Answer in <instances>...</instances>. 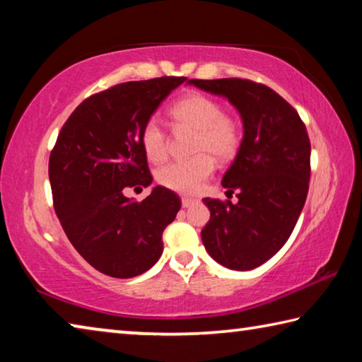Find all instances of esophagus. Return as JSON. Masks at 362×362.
Instances as JSON below:
<instances>
[{"label":"esophagus","mask_w":362,"mask_h":362,"mask_svg":"<svg viewBox=\"0 0 362 362\" xmlns=\"http://www.w3.org/2000/svg\"><path fill=\"white\" fill-rule=\"evenodd\" d=\"M196 203H198V201L193 199V198H187V196H183V198H182V206L183 207H189V206H193Z\"/></svg>","instance_id":"34e87169"}]
</instances>
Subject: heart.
<instances>
[{
  "label": "heart",
  "instance_id": "heart-1",
  "mask_svg": "<svg viewBox=\"0 0 362 362\" xmlns=\"http://www.w3.org/2000/svg\"><path fill=\"white\" fill-rule=\"evenodd\" d=\"M170 118L179 129L193 131L189 146L192 158L169 163L156 173L164 188L182 194H196L216 170L218 163H228L240 151L243 142L241 124L225 115L222 103L204 94H188L170 107ZM140 144L145 156L161 163L169 155V137L158 118H148L140 131Z\"/></svg>",
  "mask_w": 362,
  "mask_h": 362
}]
</instances>
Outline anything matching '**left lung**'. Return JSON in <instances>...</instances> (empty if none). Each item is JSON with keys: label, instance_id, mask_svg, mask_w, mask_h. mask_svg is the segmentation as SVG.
Wrapping results in <instances>:
<instances>
[{"label": "left lung", "instance_id": "1", "mask_svg": "<svg viewBox=\"0 0 362 362\" xmlns=\"http://www.w3.org/2000/svg\"><path fill=\"white\" fill-rule=\"evenodd\" d=\"M222 94L241 113L244 137L222 185L230 199L203 201L211 211L201 231L214 260L246 272L272 259L289 240L310 187L311 144L297 110L268 86L241 78L189 79Z\"/></svg>", "mask_w": 362, "mask_h": 362}]
</instances>
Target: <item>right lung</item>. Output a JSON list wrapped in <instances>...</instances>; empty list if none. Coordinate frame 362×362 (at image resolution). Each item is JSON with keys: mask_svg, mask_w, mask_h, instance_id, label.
I'll use <instances>...</instances> for the list:
<instances>
[{"mask_svg": "<svg viewBox=\"0 0 362 362\" xmlns=\"http://www.w3.org/2000/svg\"><path fill=\"white\" fill-rule=\"evenodd\" d=\"M185 76L127 81L84 99L65 121L49 156L54 209L79 255L112 278L145 273L163 254V231L182 201L155 187L142 203L122 192L153 177L140 131Z\"/></svg>", "mask_w": 362, "mask_h": 362, "instance_id": "1", "label": "right lung"}]
</instances>
